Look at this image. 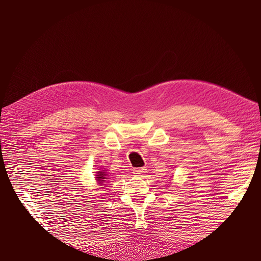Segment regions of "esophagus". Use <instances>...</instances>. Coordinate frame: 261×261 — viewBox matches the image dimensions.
Segmentation results:
<instances>
[{
  "label": "esophagus",
  "mask_w": 261,
  "mask_h": 261,
  "mask_svg": "<svg viewBox=\"0 0 261 261\" xmlns=\"http://www.w3.org/2000/svg\"><path fill=\"white\" fill-rule=\"evenodd\" d=\"M146 167H142V168H134L133 169V174H135V175H142V174H144V173H146Z\"/></svg>",
  "instance_id": "obj_1"
}]
</instances>
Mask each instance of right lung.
Masks as SVG:
<instances>
[{"mask_svg": "<svg viewBox=\"0 0 261 261\" xmlns=\"http://www.w3.org/2000/svg\"><path fill=\"white\" fill-rule=\"evenodd\" d=\"M106 176H107L106 170L97 171V174H96V181H97V183L101 184L105 181V179H108V177H106Z\"/></svg>", "mask_w": 261, "mask_h": 261, "instance_id": "right-lung-1", "label": "right lung"}]
</instances>
